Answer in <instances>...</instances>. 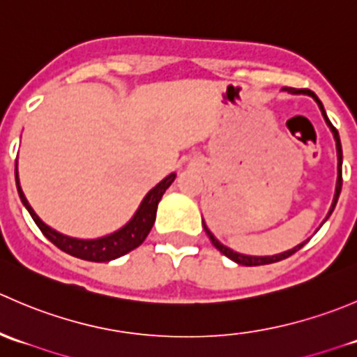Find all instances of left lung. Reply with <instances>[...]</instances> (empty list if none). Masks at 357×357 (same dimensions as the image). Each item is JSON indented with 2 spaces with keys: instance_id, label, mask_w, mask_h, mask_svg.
<instances>
[{
  "instance_id": "8db88e82",
  "label": "left lung",
  "mask_w": 357,
  "mask_h": 357,
  "mask_svg": "<svg viewBox=\"0 0 357 357\" xmlns=\"http://www.w3.org/2000/svg\"><path fill=\"white\" fill-rule=\"evenodd\" d=\"M285 91L294 93V95H301V93H302V95H309V96H312V98H314V102L318 103V107H319V110H321L323 117H325V122H326V124H328V128L332 129V132H333L335 145H337V158H338L337 171H338V176H337V188H335V197H333V202H332V207H330L328 215H326V219H328L330 215H332V212H333L335 205H337L338 195H340V190H342V145H340V136H338V131H337V129L333 128V124H332V122H330V119L326 117V112H325V109H323V103L319 102V98H318V96L314 95V93L309 91V89H295V88H285ZM326 219H325V221H326ZM202 225H204V229H205V233H207L208 238H211L212 245H214L215 248H218V250L221 252V254H225L226 257L231 259V261H235L236 264H242V266H262V264H273V262H278V261H283V259L290 257L291 254H295V252L301 250V248L305 245V242H302L301 245L294 247V248H291V250L282 252V254H276V255H264V257H261V255H259V257H257V255H243V254H238V252H233L231 248H228L226 245H222V243L219 242V240L215 238L214 235H212L211 229L207 228V225H205L204 221H202Z\"/></svg>"
}]
</instances>
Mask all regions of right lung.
Instances as JSON below:
<instances>
[{"mask_svg": "<svg viewBox=\"0 0 357 357\" xmlns=\"http://www.w3.org/2000/svg\"><path fill=\"white\" fill-rule=\"evenodd\" d=\"M174 178H176V172H171L167 178H164L157 186H153V188L146 193V197L143 199L142 204H139L138 211H136V214L132 215L131 221H129L126 226H122L121 229H117V231L110 233V235L107 236H102V238L79 240V238H72V236L62 235V233L55 231V229L50 228L48 225H45V222L38 218V214L32 211V207L29 205L27 199H25L22 188H20L19 171H17V165H15V181H17V190H19L20 200H22V204L29 211L31 218L34 219L38 228L41 229L43 235H45L53 245H56L60 250L66 252V254H70L77 259H84V261H91V262H109L112 259H117L121 257V255L128 254V252L135 250L136 247H139L143 242H145L150 229H152L153 222H155L158 202H160L162 195L165 193V190L172 185Z\"/></svg>", "mask_w": 357, "mask_h": 357, "instance_id": "1", "label": "right lung"}]
</instances>
